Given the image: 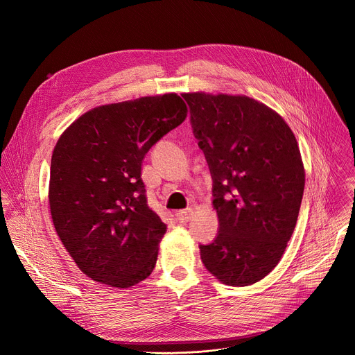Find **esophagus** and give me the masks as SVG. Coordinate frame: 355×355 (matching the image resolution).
<instances>
[{
  "mask_svg": "<svg viewBox=\"0 0 355 355\" xmlns=\"http://www.w3.org/2000/svg\"><path fill=\"white\" fill-rule=\"evenodd\" d=\"M194 216V210L193 209H187V210H182L177 213V217L181 223H187L191 220V217Z\"/></svg>",
  "mask_w": 355,
  "mask_h": 355,
  "instance_id": "esophagus-1",
  "label": "esophagus"
}]
</instances>
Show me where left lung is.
Masks as SVG:
<instances>
[{
  "instance_id": "obj_1",
  "label": "left lung",
  "mask_w": 355,
  "mask_h": 355,
  "mask_svg": "<svg viewBox=\"0 0 355 355\" xmlns=\"http://www.w3.org/2000/svg\"><path fill=\"white\" fill-rule=\"evenodd\" d=\"M210 166L220 230L200 246L206 269L229 286H249L282 259L296 226L305 168L289 125L245 95L182 93Z\"/></svg>"
}]
</instances>
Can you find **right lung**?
I'll use <instances>...</instances> for the list:
<instances>
[{"label":"right lung","instance_id":"1","mask_svg":"<svg viewBox=\"0 0 355 355\" xmlns=\"http://www.w3.org/2000/svg\"><path fill=\"white\" fill-rule=\"evenodd\" d=\"M187 112L177 93L101 105L70 123L55 144L51 220L92 281L122 289L153 273L166 225L146 204L142 161Z\"/></svg>","mask_w":355,"mask_h":355}]
</instances>
